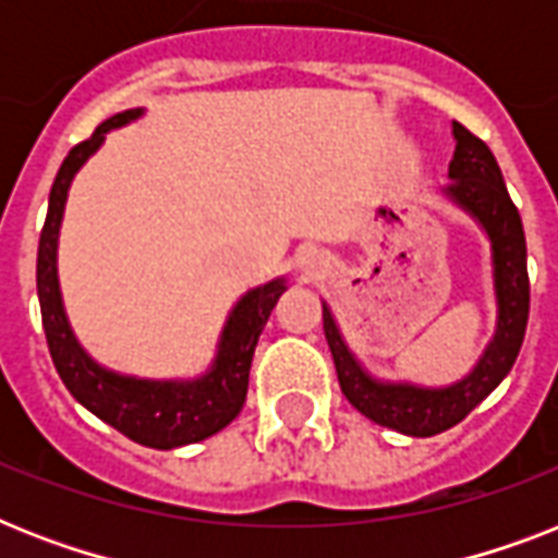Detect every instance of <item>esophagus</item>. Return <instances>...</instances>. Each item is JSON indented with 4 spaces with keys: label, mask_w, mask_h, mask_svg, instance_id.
<instances>
[{
    "label": "esophagus",
    "mask_w": 558,
    "mask_h": 558,
    "mask_svg": "<svg viewBox=\"0 0 558 558\" xmlns=\"http://www.w3.org/2000/svg\"><path fill=\"white\" fill-rule=\"evenodd\" d=\"M295 266L304 271L306 278H324V275L330 271V260H327L318 248H304V252L295 257Z\"/></svg>",
    "instance_id": "34e87169"
}]
</instances>
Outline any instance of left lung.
Instances as JSON below:
<instances>
[{
    "mask_svg": "<svg viewBox=\"0 0 558 558\" xmlns=\"http://www.w3.org/2000/svg\"><path fill=\"white\" fill-rule=\"evenodd\" d=\"M454 156L449 161V185L442 199L477 222L489 240L493 266L495 330L477 356L472 371L451 385H416L408 379H379L350 350L330 304H324V336L330 344L341 393L376 425L393 428L408 437H434L458 425L463 416L484 402L519 356L530 313L527 243L519 208L512 205L501 168L493 150L463 124L451 121Z\"/></svg>",
    "mask_w": 558,
    "mask_h": 558,
    "instance_id": "8db88e82",
    "label": "left lung"
}]
</instances>
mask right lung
<instances>
[{
  "label": "right lung",
  "mask_w": 558,
  "mask_h": 558,
  "mask_svg": "<svg viewBox=\"0 0 558 558\" xmlns=\"http://www.w3.org/2000/svg\"><path fill=\"white\" fill-rule=\"evenodd\" d=\"M142 116L144 109L138 107L107 118L92 133V138L72 147V153L57 170L54 185L48 193L46 226L39 234L37 295L48 350L69 393L83 408H89L98 420L126 434L130 440L168 451L222 432L243 411L254 348L278 298L287 292V278L280 275L240 295L222 324L210 365L191 379H144L133 373H118L100 365L98 359L83 348L65 315L60 278H57V245H60L65 199H69L74 177L100 150V144L107 142V133L133 124Z\"/></svg>",
  "instance_id": "1"
}]
</instances>
